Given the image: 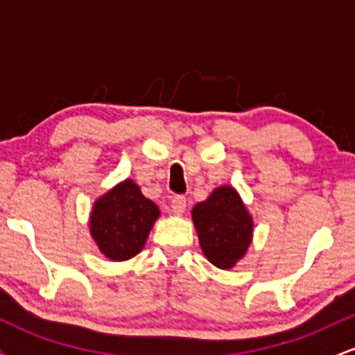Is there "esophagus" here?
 Segmentation results:
<instances>
[{
	"mask_svg": "<svg viewBox=\"0 0 355 355\" xmlns=\"http://www.w3.org/2000/svg\"><path fill=\"white\" fill-rule=\"evenodd\" d=\"M187 209V200L183 195H175L172 198V210L175 211L177 215H182L183 211Z\"/></svg>",
	"mask_w": 355,
	"mask_h": 355,
	"instance_id": "34e87169",
	"label": "esophagus"
}]
</instances>
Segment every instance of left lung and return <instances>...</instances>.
<instances>
[{"label":"left lung","instance_id":"8db88e82","mask_svg":"<svg viewBox=\"0 0 355 355\" xmlns=\"http://www.w3.org/2000/svg\"><path fill=\"white\" fill-rule=\"evenodd\" d=\"M191 218L203 255L215 267L227 270L245 255L254 222L237 190L229 185L215 189L205 202L193 207Z\"/></svg>","mask_w":355,"mask_h":355}]
</instances>
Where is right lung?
Listing matches in <instances>:
<instances>
[{
    "label": "right lung",
    "instance_id": "add662e5",
    "mask_svg": "<svg viewBox=\"0 0 355 355\" xmlns=\"http://www.w3.org/2000/svg\"><path fill=\"white\" fill-rule=\"evenodd\" d=\"M158 217V207L141 195L135 182L126 178L95 202L89 232L101 254L123 262L144 248Z\"/></svg>",
    "mask_w": 355,
    "mask_h": 355
}]
</instances>
